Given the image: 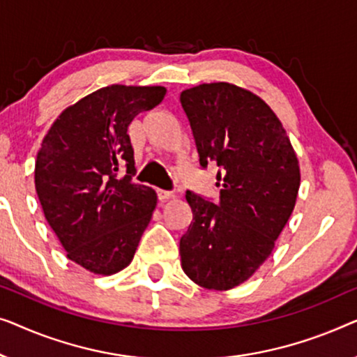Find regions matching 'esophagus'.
<instances>
[{"label": "esophagus", "instance_id": "esophagus-1", "mask_svg": "<svg viewBox=\"0 0 357 357\" xmlns=\"http://www.w3.org/2000/svg\"><path fill=\"white\" fill-rule=\"evenodd\" d=\"M157 195H158V199L162 200V202H165V200H169V199L174 197V194L172 192V190H163V189H158V190H157Z\"/></svg>", "mask_w": 357, "mask_h": 357}]
</instances>
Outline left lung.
I'll return each mask as SVG.
<instances>
[{"label":"left lung","instance_id":"obj_1","mask_svg":"<svg viewBox=\"0 0 357 357\" xmlns=\"http://www.w3.org/2000/svg\"><path fill=\"white\" fill-rule=\"evenodd\" d=\"M199 163H215L220 202L185 192L192 222L179 241L184 273L227 291L257 272L293 213L299 162L283 124L257 95L228 82L181 92Z\"/></svg>","mask_w":357,"mask_h":357}]
</instances>
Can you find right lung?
I'll use <instances>...</instances> for the list:
<instances>
[{"label": "right lung", "instance_id": "obj_1", "mask_svg": "<svg viewBox=\"0 0 357 357\" xmlns=\"http://www.w3.org/2000/svg\"><path fill=\"white\" fill-rule=\"evenodd\" d=\"M167 89L113 84L68 107L45 135L35 162V189L45 218L68 259L97 275L126 268L157 207L152 188L134 184L128 134L139 113ZM127 168L123 178L117 176Z\"/></svg>", "mask_w": 357, "mask_h": 357}]
</instances>
